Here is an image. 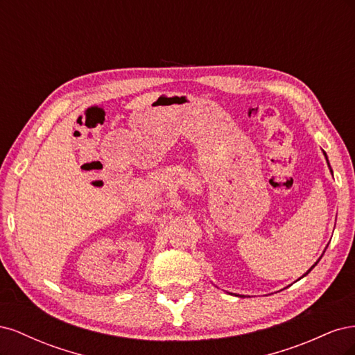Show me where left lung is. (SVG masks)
Here are the masks:
<instances>
[{"instance_id":"1","label":"left lung","mask_w":355,"mask_h":355,"mask_svg":"<svg viewBox=\"0 0 355 355\" xmlns=\"http://www.w3.org/2000/svg\"><path fill=\"white\" fill-rule=\"evenodd\" d=\"M324 157H326V159H327V155H326V153H324ZM327 164H329V159H327ZM329 167H330V166H329ZM330 171H331V168H330ZM331 173H333V171H331ZM320 259H321V257H320ZM320 259H318V261H317V262H315V263H314V265H313V266H311V268H309V270H308V272H306V274H304V275H302V277H305V275H308V274H309V272H311V270H313V268H314V266H315V265H317V263H318V262H320ZM302 277H300V278H302Z\"/></svg>"}]
</instances>
